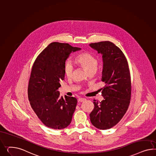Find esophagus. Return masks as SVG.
Listing matches in <instances>:
<instances>
[{
	"mask_svg": "<svg viewBox=\"0 0 156 156\" xmlns=\"http://www.w3.org/2000/svg\"><path fill=\"white\" fill-rule=\"evenodd\" d=\"M86 101V99L85 98H80L78 99V101H80V102H83V101Z\"/></svg>",
	"mask_w": 156,
	"mask_h": 156,
	"instance_id": "esophagus-1",
	"label": "esophagus"
}]
</instances>
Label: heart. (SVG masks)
<instances>
[{
	"mask_svg": "<svg viewBox=\"0 0 156 156\" xmlns=\"http://www.w3.org/2000/svg\"><path fill=\"white\" fill-rule=\"evenodd\" d=\"M76 63L82 67L88 74H95L97 71L98 61L95 57L88 52L78 55L76 58ZM74 72L73 65L70 62L66 61L64 65V73L68 78H72Z\"/></svg>",
	"mask_w": 156,
	"mask_h": 156,
	"instance_id": "heart-1",
	"label": "heart"
}]
</instances>
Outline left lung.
<instances>
[{"mask_svg":"<svg viewBox=\"0 0 156 156\" xmlns=\"http://www.w3.org/2000/svg\"><path fill=\"white\" fill-rule=\"evenodd\" d=\"M89 45L102 55L101 80L105 83L101 90L104 99L101 101L94 100L90 121L98 129H108L120 121L129 105L130 72L125 55L114 43L107 41Z\"/></svg>","mask_w":156,"mask_h":156,"instance_id":"left-lung-1","label":"left lung"}]
</instances>
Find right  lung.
Listing matches in <instances>:
<instances>
[{"label":"right lung","instance_id":"add662e5","mask_svg":"<svg viewBox=\"0 0 156 156\" xmlns=\"http://www.w3.org/2000/svg\"><path fill=\"white\" fill-rule=\"evenodd\" d=\"M80 48L69 44L51 43L38 55L30 73L28 94L30 104L46 126L55 129L67 127L72 122L77 99L60 97L58 90L65 78L64 65L70 53Z\"/></svg>","mask_w":156,"mask_h":156}]
</instances>
